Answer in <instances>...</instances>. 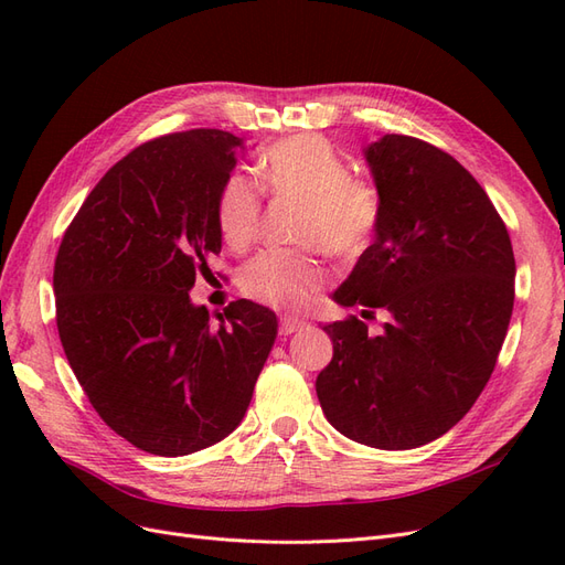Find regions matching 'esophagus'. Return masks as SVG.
Returning a JSON list of instances; mask_svg holds the SVG:
<instances>
[{
    "label": "esophagus",
    "mask_w": 565,
    "mask_h": 565,
    "mask_svg": "<svg viewBox=\"0 0 565 565\" xmlns=\"http://www.w3.org/2000/svg\"><path fill=\"white\" fill-rule=\"evenodd\" d=\"M303 328H306V322L301 318H295V316H282L280 318V332L282 334H295Z\"/></svg>",
    "instance_id": "esophagus-1"
}]
</instances>
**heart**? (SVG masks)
<instances>
[{
    "label": "heart",
    "instance_id": "obj_1",
    "mask_svg": "<svg viewBox=\"0 0 565 565\" xmlns=\"http://www.w3.org/2000/svg\"><path fill=\"white\" fill-rule=\"evenodd\" d=\"M273 195L303 202L297 235L337 256L361 254L380 226L382 198L370 181L351 177L349 162L318 134L273 143L256 167ZM262 195L245 177H228L216 198V226L231 249H245L259 233ZM330 273L313 249H264L241 273V289L276 309L299 311Z\"/></svg>",
    "mask_w": 565,
    "mask_h": 565
}]
</instances>
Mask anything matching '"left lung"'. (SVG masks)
I'll use <instances>...</instances> for the list:
<instances>
[{"instance_id": "1", "label": "left lung", "mask_w": 565, "mask_h": 565, "mask_svg": "<svg viewBox=\"0 0 565 565\" xmlns=\"http://www.w3.org/2000/svg\"><path fill=\"white\" fill-rule=\"evenodd\" d=\"M363 156L382 216L332 299L391 318L374 337L355 316L324 324L334 353L316 393L339 434L409 450L450 431L481 396L514 309L516 262L488 193L448 152L384 134Z\"/></svg>"}]
</instances>
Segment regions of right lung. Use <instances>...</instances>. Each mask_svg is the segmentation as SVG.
I'll list each match as a JSON object with an SVG mask.
<instances>
[{"instance_id":"add662e5","label":"right lung","mask_w":565,"mask_h":565,"mask_svg":"<svg viewBox=\"0 0 565 565\" xmlns=\"http://www.w3.org/2000/svg\"><path fill=\"white\" fill-rule=\"evenodd\" d=\"M245 141L218 129L160 136L108 169L54 266L61 344L115 434L160 457L224 440L243 422L278 318L249 299L193 303L221 252L216 198Z\"/></svg>"}]
</instances>
